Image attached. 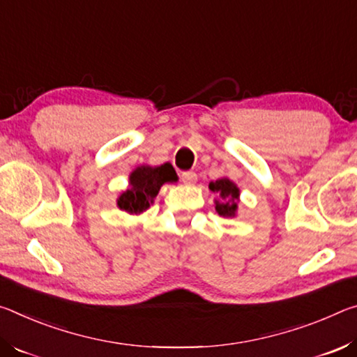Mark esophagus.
<instances>
[{"label":"esophagus","mask_w":357,"mask_h":357,"mask_svg":"<svg viewBox=\"0 0 357 357\" xmlns=\"http://www.w3.org/2000/svg\"><path fill=\"white\" fill-rule=\"evenodd\" d=\"M197 180V175L192 172V171H186V172H182V182L185 185H195Z\"/></svg>","instance_id":"1"}]
</instances>
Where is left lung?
<instances>
[{"label": "left lung", "instance_id": "left-lung-1", "mask_svg": "<svg viewBox=\"0 0 357 357\" xmlns=\"http://www.w3.org/2000/svg\"><path fill=\"white\" fill-rule=\"evenodd\" d=\"M208 188L220 196V199L215 201V210H217L218 215H221V217H236L238 196H241L237 185L231 182L229 178L223 177L215 180V182H210Z\"/></svg>", "mask_w": 357, "mask_h": 357}]
</instances>
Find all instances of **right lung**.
I'll use <instances>...</instances> for the list:
<instances>
[{"mask_svg": "<svg viewBox=\"0 0 357 357\" xmlns=\"http://www.w3.org/2000/svg\"><path fill=\"white\" fill-rule=\"evenodd\" d=\"M177 174L169 162L156 167L139 166L131 172L130 188L121 192L116 199V206L128 213H142L150 207V204H153L162 185L177 182Z\"/></svg>", "mask_w": 357, "mask_h": 357, "instance_id": "obj_1", "label": "right lung"}]
</instances>
